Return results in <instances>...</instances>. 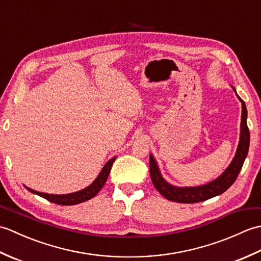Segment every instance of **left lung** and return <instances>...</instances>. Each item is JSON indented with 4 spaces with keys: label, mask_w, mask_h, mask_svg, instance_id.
<instances>
[{
    "label": "left lung",
    "mask_w": 261,
    "mask_h": 261,
    "mask_svg": "<svg viewBox=\"0 0 261 261\" xmlns=\"http://www.w3.org/2000/svg\"><path fill=\"white\" fill-rule=\"evenodd\" d=\"M236 92V88L233 87ZM237 94V92H236ZM238 98L242 103V113H241V126H240V141L238 145V149L236 156L232 160L229 167L226 168L223 174L219 176L218 178L207 182L205 185L195 186V187H177L170 185L168 181H166L162 174H160L157 162L150 154L149 159V167H150V177L153 186L156 190L162 194L169 201L177 203H198L206 201L208 198L218 196L220 194L224 193L228 188L236 181L238 175L242 168V165L245 163V159L248 154L249 143H250V134L247 125V108L245 102L239 97L237 94Z\"/></svg>",
    "instance_id": "1"
}]
</instances>
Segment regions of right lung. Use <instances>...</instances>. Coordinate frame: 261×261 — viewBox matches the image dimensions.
I'll use <instances>...</instances> for the list:
<instances>
[{
	"label": "right lung",
	"instance_id": "right-lung-1",
	"mask_svg": "<svg viewBox=\"0 0 261 261\" xmlns=\"http://www.w3.org/2000/svg\"><path fill=\"white\" fill-rule=\"evenodd\" d=\"M115 157L110 159L109 162L104 165V167L102 168L101 173L98 174V176L96 177V179L94 180L90 186H87L86 188L79 192H75V193H70V194H63V195H55V194H47V193H41V192H37V191H33L31 188L27 187L25 188L29 192L33 193V194H37V195L41 196L43 198L48 199L49 202H53V203H56L59 205H75V204H80L83 203L85 201H88V199H91L92 197H94L96 195V194L102 190V187L104 186L105 181H107L109 174L111 171V168H112V165L114 163Z\"/></svg>",
	"mask_w": 261,
	"mask_h": 261
}]
</instances>
